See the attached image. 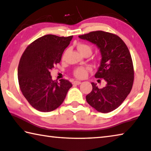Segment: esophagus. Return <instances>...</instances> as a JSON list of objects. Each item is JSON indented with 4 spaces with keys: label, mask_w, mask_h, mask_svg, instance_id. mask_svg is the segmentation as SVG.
Masks as SVG:
<instances>
[{
    "label": "esophagus",
    "mask_w": 151,
    "mask_h": 151,
    "mask_svg": "<svg viewBox=\"0 0 151 151\" xmlns=\"http://www.w3.org/2000/svg\"><path fill=\"white\" fill-rule=\"evenodd\" d=\"M80 83H81V82H80V81L76 80V81H73V85H80Z\"/></svg>",
    "instance_id": "obj_1"
}]
</instances>
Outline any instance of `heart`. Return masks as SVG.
<instances>
[{
	"label": "heart",
	"instance_id": "b5f03b06",
	"mask_svg": "<svg viewBox=\"0 0 151 151\" xmlns=\"http://www.w3.org/2000/svg\"><path fill=\"white\" fill-rule=\"evenodd\" d=\"M77 48L82 54L84 56L86 55H90L92 54V47L90 45L85 43H78L77 45ZM67 51L64 53V55H66ZM90 69L89 68H82L79 67L76 68L73 71L74 76L78 78H83L87 75L88 71Z\"/></svg>",
	"mask_w": 151,
	"mask_h": 151
}]
</instances>
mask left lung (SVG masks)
I'll return each mask as SVG.
<instances>
[{"mask_svg":"<svg viewBox=\"0 0 151 151\" xmlns=\"http://www.w3.org/2000/svg\"><path fill=\"white\" fill-rule=\"evenodd\" d=\"M79 38L100 49L101 64L94 76L105 83L99 88L92 82V90L86 96V101L99 112H111L122 105L133 86L134 67L128 48L119 36L103 31L91 32Z\"/></svg>","mask_w":151,"mask_h":151,"instance_id":"1","label":"left lung"}]
</instances>
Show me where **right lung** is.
Masks as SVG:
<instances>
[{
  "instance_id": "1",
  "label": "right lung",
  "mask_w": 151,
  "mask_h": 151,
  "mask_svg": "<svg viewBox=\"0 0 151 151\" xmlns=\"http://www.w3.org/2000/svg\"><path fill=\"white\" fill-rule=\"evenodd\" d=\"M73 36L59 37L48 34L27 46L21 57L17 69L21 91L36 110L50 112L56 109L72 86L68 80H52L50 69L59 63L64 50Z\"/></svg>"
}]
</instances>
